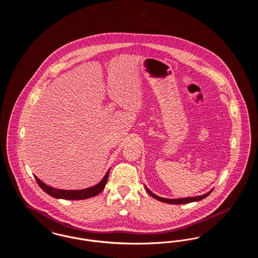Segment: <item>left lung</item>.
<instances>
[{"label":"left lung","instance_id":"1","mask_svg":"<svg viewBox=\"0 0 258 258\" xmlns=\"http://www.w3.org/2000/svg\"><path fill=\"white\" fill-rule=\"evenodd\" d=\"M145 188L148 191V194L152 197H154L155 199L161 201V202H164V203H168V204H187V203H190V202H197V201H200L202 199H204L205 197H208L209 195L212 192L213 188L211 190H209L208 192H206L205 195H202V196H198V197H185V198H164V197H160L159 196H156L155 194H153L147 186L145 185Z\"/></svg>","mask_w":258,"mask_h":258}]
</instances>
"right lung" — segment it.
Listing matches in <instances>:
<instances>
[{
	"mask_svg": "<svg viewBox=\"0 0 258 258\" xmlns=\"http://www.w3.org/2000/svg\"><path fill=\"white\" fill-rule=\"evenodd\" d=\"M109 172H110V169H108V171L106 172V174L104 175V177L98 184H95L88 188H84V189H75V190L59 189V188L52 187L50 185L44 184L42 181H40L36 175H35V179H36L38 185L41 187V189L44 192H46L47 195H49L50 197L66 199V200H82V199H87L90 197H96L102 191V189L105 187V184L107 183Z\"/></svg>",
	"mask_w": 258,
	"mask_h": 258,
	"instance_id": "add662e5",
	"label": "right lung"
}]
</instances>
